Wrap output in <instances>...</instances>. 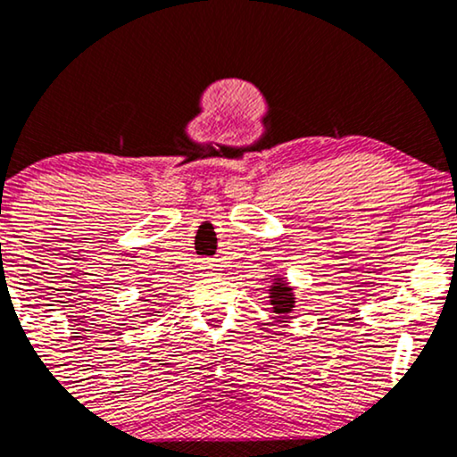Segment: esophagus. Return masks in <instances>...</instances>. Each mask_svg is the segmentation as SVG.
I'll list each match as a JSON object with an SVG mask.
<instances>
[{"label":"esophagus","mask_w":457,"mask_h":457,"mask_svg":"<svg viewBox=\"0 0 457 457\" xmlns=\"http://www.w3.org/2000/svg\"><path fill=\"white\" fill-rule=\"evenodd\" d=\"M208 269H212V266H208Z\"/></svg>","instance_id":"1"}]
</instances>
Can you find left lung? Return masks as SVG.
Masks as SVG:
<instances>
[{
  "label": "left lung",
  "instance_id": "1",
  "mask_svg": "<svg viewBox=\"0 0 457 457\" xmlns=\"http://www.w3.org/2000/svg\"><path fill=\"white\" fill-rule=\"evenodd\" d=\"M269 303L277 318L292 316L296 305V292L292 283L286 279V275H272L269 286Z\"/></svg>",
  "mask_w": 457,
  "mask_h": 457
}]
</instances>
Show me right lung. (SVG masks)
Instances as JSON below:
<instances>
[{
  "mask_svg": "<svg viewBox=\"0 0 457 457\" xmlns=\"http://www.w3.org/2000/svg\"><path fill=\"white\" fill-rule=\"evenodd\" d=\"M141 318H144V316H141Z\"/></svg>",
  "mask_w": 457,
  "mask_h": 457,
  "instance_id": "obj_1",
  "label": "right lung"
}]
</instances>
